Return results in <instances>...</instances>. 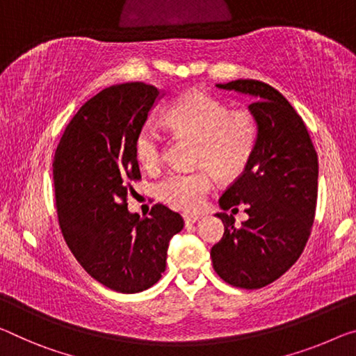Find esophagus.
Wrapping results in <instances>:
<instances>
[{"label": "esophagus", "mask_w": 356, "mask_h": 356, "mask_svg": "<svg viewBox=\"0 0 356 356\" xmlns=\"http://www.w3.org/2000/svg\"><path fill=\"white\" fill-rule=\"evenodd\" d=\"M183 218H184L186 226H189V224H194V222H197V221L200 220L199 215H191V213H184Z\"/></svg>", "instance_id": "obj_1"}]
</instances>
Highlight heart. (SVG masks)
<instances>
[{"label":"heart","mask_w":356,"mask_h":356,"mask_svg":"<svg viewBox=\"0 0 356 356\" xmlns=\"http://www.w3.org/2000/svg\"><path fill=\"white\" fill-rule=\"evenodd\" d=\"M163 119L175 134L197 138L194 162L200 167L173 172L157 184V195L173 209L197 211L215 184L242 177L259 143L261 125L248 109L231 111L226 103L202 90H191L167 108ZM135 156L146 170L163 161V136L145 124L135 138Z\"/></svg>","instance_id":"1"}]
</instances>
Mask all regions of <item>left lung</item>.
<instances>
[{
    "label": "left lung",
    "instance_id": "left-lung-1",
    "mask_svg": "<svg viewBox=\"0 0 356 356\" xmlns=\"http://www.w3.org/2000/svg\"><path fill=\"white\" fill-rule=\"evenodd\" d=\"M254 98L261 125L247 170L221 195L222 238L210 251L213 269L229 285L258 289L299 259L310 237L318 197V156L307 127L272 86L254 79L216 84ZM243 204L249 220L237 228L225 210Z\"/></svg>",
    "mask_w": 356,
    "mask_h": 356
}]
</instances>
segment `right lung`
I'll return each instance as SVG.
<instances>
[{"mask_svg":"<svg viewBox=\"0 0 356 356\" xmlns=\"http://www.w3.org/2000/svg\"><path fill=\"white\" fill-rule=\"evenodd\" d=\"M159 97L154 86H111L86 102L54 156L58 224L71 253L90 277L118 293L159 282L179 213L156 204L149 218L129 213L132 181L141 179L135 138Z\"/></svg>","mask_w":356,"mask_h":356,"instance_id":"add662e5","label":"right lung"}]
</instances>
